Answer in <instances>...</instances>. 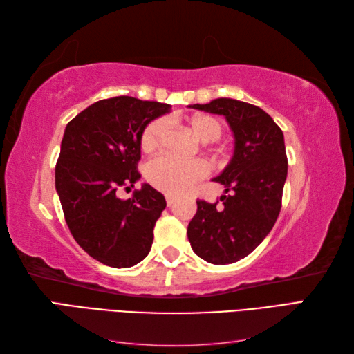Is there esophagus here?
I'll return each instance as SVG.
<instances>
[{
    "instance_id": "1",
    "label": "esophagus",
    "mask_w": 354,
    "mask_h": 354,
    "mask_svg": "<svg viewBox=\"0 0 354 354\" xmlns=\"http://www.w3.org/2000/svg\"><path fill=\"white\" fill-rule=\"evenodd\" d=\"M165 202H167V207H171L173 204H175V198L167 194V196H165Z\"/></svg>"
}]
</instances>
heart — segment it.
<instances>
[{
  "label": "heart",
  "instance_id": "heart-1",
  "mask_svg": "<svg viewBox=\"0 0 354 354\" xmlns=\"http://www.w3.org/2000/svg\"><path fill=\"white\" fill-rule=\"evenodd\" d=\"M185 127L201 142H213L219 140L223 132L222 124L209 115H193L187 118ZM165 132H167L165 120L156 118L150 122L141 133V149L147 153L155 152L162 145ZM207 173V165L202 161L178 162L170 160V158H158L149 164L146 176L153 189L170 194V196L171 194L178 196V194L189 192Z\"/></svg>",
  "mask_w": 354,
  "mask_h": 354
}]
</instances>
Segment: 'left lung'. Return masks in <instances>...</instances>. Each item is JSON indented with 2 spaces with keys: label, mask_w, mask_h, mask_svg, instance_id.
Masks as SVG:
<instances>
[{
  "label": "left lung",
  "mask_w": 354,
  "mask_h": 354,
  "mask_svg": "<svg viewBox=\"0 0 354 354\" xmlns=\"http://www.w3.org/2000/svg\"><path fill=\"white\" fill-rule=\"evenodd\" d=\"M190 108L223 115L234 135V155L213 181L225 187L222 204L196 201L187 228L193 251L213 265L245 259L272 230L281 209L288 156L280 127L251 103L214 99Z\"/></svg>",
  "instance_id": "8db88e82"
}]
</instances>
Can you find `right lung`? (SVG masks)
Returning a JSON list of instances; mask_svg holds the SVG:
<instances>
[{"label": "right lung", "instance_id": "obj_1", "mask_svg": "<svg viewBox=\"0 0 354 354\" xmlns=\"http://www.w3.org/2000/svg\"><path fill=\"white\" fill-rule=\"evenodd\" d=\"M170 104L120 95L93 103L66 124L56 164V192L74 240L111 268H131L146 257L165 199L149 184L131 199L118 187L141 175V133Z\"/></svg>", "mask_w": 354, "mask_h": 354}]
</instances>
